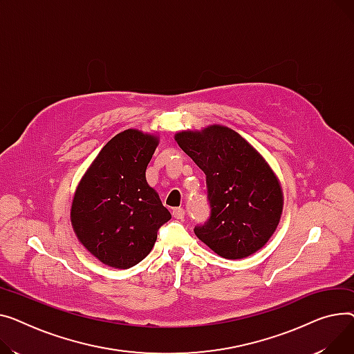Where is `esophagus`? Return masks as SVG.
<instances>
[{
  "instance_id": "34e87169",
  "label": "esophagus",
  "mask_w": 354,
  "mask_h": 354,
  "mask_svg": "<svg viewBox=\"0 0 354 354\" xmlns=\"http://www.w3.org/2000/svg\"><path fill=\"white\" fill-rule=\"evenodd\" d=\"M184 214H185V212H184V209H181V207H178V209L173 210V217L177 218V220H183Z\"/></svg>"
}]
</instances>
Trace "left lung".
Wrapping results in <instances>:
<instances>
[{
	"instance_id": "1",
	"label": "left lung",
	"mask_w": 354,
	"mask_h": 354,
	"mask_svg": "<svg viewBox=\"0 0 354 354\" xmlns=\"http://www.w3.org/2000/svg\"><path fill=\"white\" fill-rule=\"evenodd\" d=\"M180 149L205 174L210 217L196 236L224 259H244L273 236L283 212L280 183L266 160L224 126L176 134Z\"/></svg>"
}]
</instances>
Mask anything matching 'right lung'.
<instances>
[{
	"instance_id": "obj_1",
	"label": "right lung",
	"mask_w": 354,
	"mask_h": 354,
	"mask_svg": "<svg viewBox=\"0 0 354 354\" xmlns=\"http://www.w3.org/2000/svg\"><path fill=\"white\" fill-rule=\"evenodd\" d=\"M158 137L126 130L113 137L81 178L71 224L101 263L130 268L149 256L158 228L171 218L145 180Z\"/></svg>"
}]
</instances>
